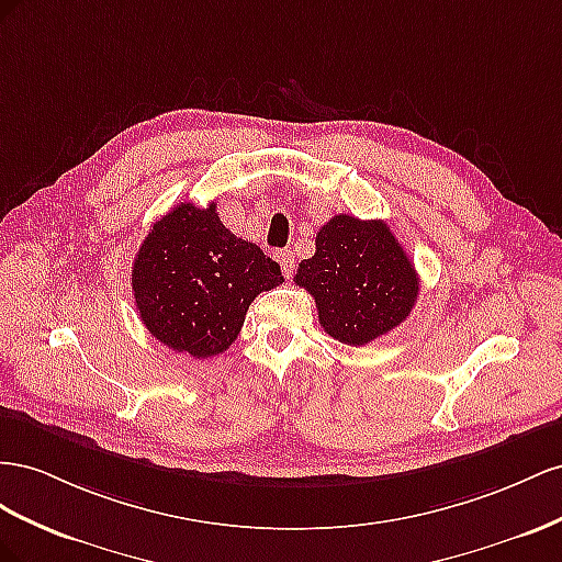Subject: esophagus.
Instances as JSON below:
<instances>
[{"label":"esophagus","mask_w":562,"mask_h":562,"mask_svg":"<svg viewBox=\"0 0 562 562\" xmlns=\"http://www.w3.org/2000/svg\"><path fill=\"white\" fill-rule=\"evenodd\" d=\"M278 263L284 272V278H292L294 276V268H296V261H294V254L292 251H280L278 254Z\"/></svg>","instance_id":"esophagus-1"}]
</instances>
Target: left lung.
I'll use <instances>...</instances> for the list:
<instances>
[{
	"instance_id": "left-lung-1",
	"label": "left lung",
	"mask_w": 562,
	"mask_h": 562,
	"mask_svg": "<svg viewBox=\"0 0 562 562\" xmlns=\"http://www.w3.org/2000/svg\"><path fill=\"white\" fill-rule=\"evenodd\" d=\"M317 306L323 329L336 341L364 346L412 313L419 276L383 221L339 214L315 237V254L294 276Z\"/></svg>"
}]
</instances>
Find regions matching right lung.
Listing matches in <instances>:
<instances>
[{
    "instance_id": "right-lung-1",
    "label": "right lung",
    "mask_w": 562,
    "mask_h": 562,
    "mask_svg": "<svg viewBox=\"0 0 562 562\" xmlns=\"http://www.w3.org/2000/svg\"><path fill=\"white\" fill-rule=\"evenodd\" d=\"M284 282L280 266L223 226L216 204L181 202L159 218L134 259L132 292L159 344L192 358L226 350L249 303Z\"/></svg>"
}]
</instances>
